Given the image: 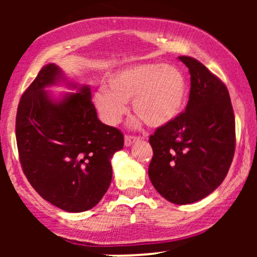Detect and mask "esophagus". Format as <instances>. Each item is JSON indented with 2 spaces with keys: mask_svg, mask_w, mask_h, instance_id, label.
<instances>
[{
  "mask_svg": "<svg viewBox=\"0 0 257 257\" xmlns=\"http://www.w3.org/2000/svg\"><path fill=\"white\" fill-rule=\"evenodd\" d=\"M137 141H139V138H137V137H131V135H125L124 137V145L126 147L132 146L133 144L137 143Z\"/></svg>",
  "mask_w": 257,
  "mask_h": 257,
  "instance_id": "obj_1",
  "label": "esophagus"
}]
</instances>
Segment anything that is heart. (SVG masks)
I'll return each mask as SVG.
<instances>
[{"label": "heart", "mask_w": 257, "mask_h": 257, "mask_svg": "<svg viewBox=\"0 0 257 257\" xmlns=\"http://www.w3.org/2000/svg\"><path fill=\"white\" fill-rule=\"evenodd\" d=\"M187 82L181 70L173 65L145 63L131 65L111 73L106 88L94 94V105L107 124L116 125L128 111L126 102L138 118L150 128L167 125L184 108Z\"/></svg>", "instance_id": "1"}]
</instances>
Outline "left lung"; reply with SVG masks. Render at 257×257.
<instances>
[{"label": "left lung", "mask_w": 257, "mask_h": 257, "mask_svg": "<svg viewBox=\"0 0 257 257\" xmlns=\"http://www.w3.org/2000/svg\"><path fill=\"white\" fill-rule=\"evenodd\" d=\"M191 75L186 110L150 137L153 187L174 204L205 198L226 178L235 149V122L226 85L196 59L179 57Z\"/></svg>", "instance_id": "left-lung-1"}]
</instances>
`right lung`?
<instances>
[{
  "label": "right lung",
  "instance_id": "obj_1",
  "mask_svg": "<svg viewBox=\"0 0 257 257\" xmlns=\"http://www.w3.org/2000/svg\"><path fill=\"white\" fill-rule=\"evenodd\" d=\"M65 83L76 93L54 98L46 91ZM16 135L23 172L36 192L69 213L89 210L112 180L111 158L124 145L117 128L101 123L90 88L67 82L48 64L20 99Z\"/></svg>",
  "mask_w": 257,
  "mask_h": 257
}]
</instances>
